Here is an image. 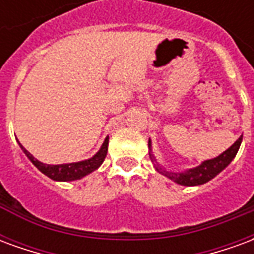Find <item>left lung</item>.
<instances>
[{"label":"left lung","instance_id":"1","mask_svg":"<svg viewBox=\"0 0 254 254\" xmlns=\"http://www.w3.org/2000/svg\"><path fill=\"white\" fill-rule=\"evenodd\" d=\"M241 143H242V136L230 148L226 149L223 154H220L213 159L204 160L196 167L184 171L166 170L163 166L159 165L156 162L154 154H152V141L151 140H148L149 158L154 162L155 170L160 173L162 176L167 177L169 180L174 181L176 184H180V185H184V187H197V185H202L205 182L211 181L213 177H216L220 171H223L231 163V160L235 158V155L240 149Z\"/></svg>","mask_w":254,"mask_h":254}]
</instances>
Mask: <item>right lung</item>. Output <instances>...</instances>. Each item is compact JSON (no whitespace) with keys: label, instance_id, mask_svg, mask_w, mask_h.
<instances>
[{"label":"right lung","instance_id":"1","mask_svg":"<svg viewBox=\"0 0 254 254\" xmlns=\"http://www.w3.org/2000/svg\"><path fill=\"white\" fill-rule=\"evenodd\" d=\"M20 148L23 149V152L27 155V158L32 162V165L35 166L38 170L43 173L45 176L52 178L54 181H76L83 177L88 176L92 171L99 169L100 165L103 163L106 155H107V147H109V137L105 138V141L102 144L99 151L89 159L81 160V162H73V163H63V165H46L42 163L38 159H35L27 149L19 143Z\"/></svg>","mask_w":254,"mask_h":254}]
</instances>
